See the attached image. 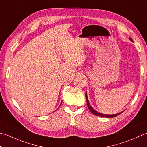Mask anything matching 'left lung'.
I'll return each mask as SVG.
<instances>
[{
  "mask_svg": "<svg viewBox=\"0 0 147 147\" xmlns=\"http://www.w3.org/2000/svg\"><path fill=\"white\" fill-rule=\"evenodd\" d=\"M131 41L132 39H130ZM85 96H86V100H87V106L89 110H90V111L92 112V113H93L94 115H97V116H99V117H106V118H112V117H117L119 115H120V113H117V114H115V115H105V114H102L100 113H99V112L96 111L95 110H94V109L92 108V107L90 106V103H89V101L88 100V98H87V94H85Z\"/></svg>",
  "mask_w": 147,
  "mask_h": 147,
  "instance_id": "8db88e82",
  "label": "left lung"
}]
</instances>
